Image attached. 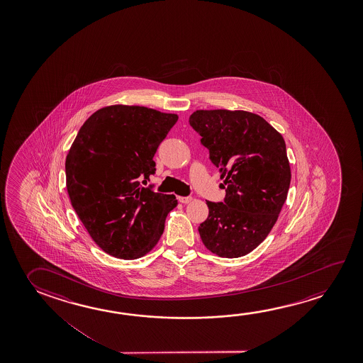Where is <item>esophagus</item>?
I'll return each mask as SVG.
<instances>
[{
  "label": "esophagus",
  "instance_id": "34e87169",
  "mask_svg": "<svg viewBox=\"0 0 363 363\" xmlns=\"http://www.w3.org/2000/svg\"><path fill=\"white\" fill-rule=\"evenodd\" d=\"M191 201H192V197H179V202H182V203H189Z\"/></svg>",
  "mask_w": 363,
  "mask_h": 363
}]
</instances>
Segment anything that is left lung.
<instances>
[{
	"instance_id": "left-lung-1",
	"label": "left lung",
	"mask_w": 363,
	"mask_h": 363,
	"mask_svg": "<svg viewBox=\"0 0 363 363\" xmlns=\"http://www.w3.org/2000/svg\"><path fill=\"white\" fill-rule=\"evenodd\" d=\"M190 125L219 167L224 202L206 201L202 243L223 258L250 253L266 239L287 199L291 169L285 140L272 125L244 110H196Z\"/></svg>"
}]
</instances>
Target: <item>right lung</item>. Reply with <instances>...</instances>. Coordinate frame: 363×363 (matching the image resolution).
I'll return each mask as SVG.
<instances>
[{"label":"right lung","mask_w":363,"mask_h":363,"mask_svg":"<svg viewBox=\"0 0 363 363\" xmlns=\"http://www.w3.org/2000/svg\"><path fill=\"white\" fill-rule=\"evenodd\" d=\"M177 113L129 105L105 106L84 121L66 158L68 196L89 237L105 253L137 259L164 230L174 195L143 187L155 152Z\"/></svg>","instance_id":"1"}]
</instances>
